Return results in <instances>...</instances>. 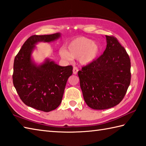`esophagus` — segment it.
<instances>
[{
	"mask_svg": "<svg viewBox=\"0 0 146 146\" xmlns=\"http://www.w3.org/2000/svg\"><path fill=\"white\" fill-rule=\"evenodd\" d=\"M78 68L76 66H74L73 69V73L74 75H76L77 73H78Z\"/></svg>",
	"mask_w": 146,
	"mask_h": 146,
	"instance_id": "obj_1",
	"label": "esophagus"
}]
</instances>
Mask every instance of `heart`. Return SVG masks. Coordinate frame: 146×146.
I'll list each match as a JSON object with an SVG mask.
<instances>
[{
	"label": "heart",
	"instance_id": "obj_1",
	"mask_svg": "<svg viewBox=\"0 0 146 146\" xmlns=\"http://www.w3.org/2000/svg\"><path fill=\"white\" fill-rule=\"evenodd\" d=\"M100 47L97 43L85 37H78L71 40L68 44L67 49L62 47L59 50V55L62 59L71 61L73 58H78L82 64L87 65L98 58Z\"/></svg>",
	"mask_w": 146,
	"mask_h": 146
}]
</instances>
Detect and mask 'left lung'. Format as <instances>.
Wrapping results in <instances>:
<instances>
[{
	"instance_id": "left-lung-1",
	"label": "left lung",
	"mask_w": 146,
	"mask_h": 146,
	"mask_svg": "<svg viewBox=\"0 0 146 146\" xmlns=\"http://www.w3.org/2000/svg\"><path fill=\"white\" fill-rule=\"evenodd\" d=\"M106 37L103 54L78 72L85 101L94 110H106L118 104L130 84L129 56L115 36Z\"/></svg>"
}]
</instances>
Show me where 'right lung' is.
<instances>
[{"instance_id":"1","label":"right lung","mask_w":146,"mask_h":146,"mask_svg":"<svg viewBox=\"0 0 146 146\" xmlns=\"http://www.w3.org/2000/svg\"><path fill=\"white\" fill-rule=\"evenodd\" d=\"M60 36V33L31 36L14 58L13 81L20 99L28 106L44 112L55 110L61 104L73 67L60 66L48 59L36 65L31 53L38 42H50Z\"/></svg>"}]
</instances>
